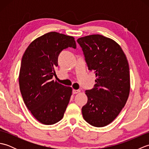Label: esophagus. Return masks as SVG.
<instances>
[{"mask_svg": "<svg viewBox=\"0 0 149 149\" xmlns=\"http://www.w3.org/2000/svg\"><path fill=\"white\" fill-rule=\"evenodd\" d=\"M80 91H81L80 90H73L72 93H73V94H76V93H79Z\"/></svg>", "mask_w": 149, "mask_h": 149, "instance_id": "34e87169", "label": "esophagus"}]
</instances>
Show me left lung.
<instances>
[{"mask_svg": "<svg viewBox=\"0 0 149 149\" xmlns=\"http://www.w3.org/2000/svg\"><path fill=\"white\" fill-rule=\"evenodd\" d=\"M88 69L97 79L86 90L88 102L82 107L84 119L97 127L111 123L127 102L130 91V73L127 58L115 41L100 34L79 38Z\"/></svg>", "mask_w": 149, "mask_h": 149, "instance_id": "obj_1", "label": "left lung"}]
</instances>
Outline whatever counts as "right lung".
I'll return each mask as SVG.
<instances>
[{
  "instance_id": "1",
  "label": "right lung",
  "mask_w": 149,
  "mask_h": 149,
  "mask_svg": "<svg viewBox=\"0 0 149 149\" xmlns=\"http://www.w3.org/2000/svg\"><path fill=\"white\" fill-rule=\"evenodd\" d=\"M68 47L76 48L74 37L50 32L31 42L22 56L20 92L27 109L43 124L60 121L70 99L72 88L52 80L58 56Z\"/></svg>"
}]
</instances>
